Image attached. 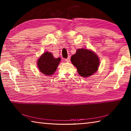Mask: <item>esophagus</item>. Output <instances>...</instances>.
Listing matches in <instances>:
<instances>
[{
	"mask_svg": "<svg viewBox=\"0 0 131 131\" xmlns=\"http://www.w3.org/2000/svg\"><path fill=\"white\" fill-rule=\"evenodd\" d=\"M65 60L67 61V62H70V56L68 57L67 59H66Z\"/></svg>",
	"mask_w": 131,
	"mask_h": 131,
	"instance_id": "1",
	"label": "esophagus"
}]
</instances>
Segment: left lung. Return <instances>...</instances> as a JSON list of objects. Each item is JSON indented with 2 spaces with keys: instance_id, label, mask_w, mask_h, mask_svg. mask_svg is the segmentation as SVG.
Wrapping results in <instances>:
<instances>
[{
  "instance_id": "8db88e82",
  "label": "left lung",
  "mask_w": 131,
  "mask_h": 131,
  "mask_svg": "<svg viewBox=\"0 0 131 131\" xmlns=\"http://www.w3.org/2000/svg\"><path fill=\"white\" fill-rule=\"evenodd\" d=\"M71 61L77 68L79 74L83 77H88L97 71L100 61L97 55L87 49H78L71 56Z\"/></svg>"
}]
</instances>
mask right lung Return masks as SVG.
Wrapping results in <instances>:
<instances>
[{
	"label": "right lung",
	"instance_id": "add662e5",
	"mask_svg": "<svg viewBox=\"0 0 131 131\" xmlns=\"http://www.w3.org/2000/svg\"><path fill=\"white\" fill-rule=\"evenodd\" d=\"M60 60V58L55 59L51 53L46 52L39 58L37 64L41 73L51 76L55 72Z\"/></svg>",
	"mask_w": 131,
	"mask_h": 131
}]
</instances>
